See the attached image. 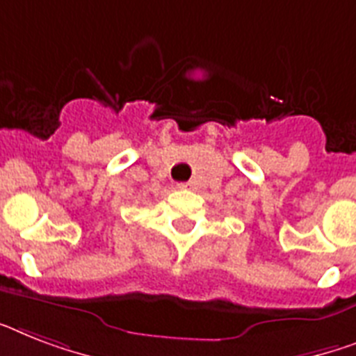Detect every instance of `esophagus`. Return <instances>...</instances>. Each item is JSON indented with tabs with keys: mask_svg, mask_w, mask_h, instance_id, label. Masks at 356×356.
<instances>
[{
	"mask_svg": "<svg viewBox=\"0 0 356 356\" xmlns=\"http://www.w3.org/2000/svg\"><path fill=\"white\" fill-rule=\"evenodd\" d=\"M179 188H183V190H192L193 183H181L179 184Z\"/></svg>",
	"mask_w": 356,
	"mask_h": 356,
	"instance_id": "esophagus-1",
	"label": "esophagus"
}]
</instances>
